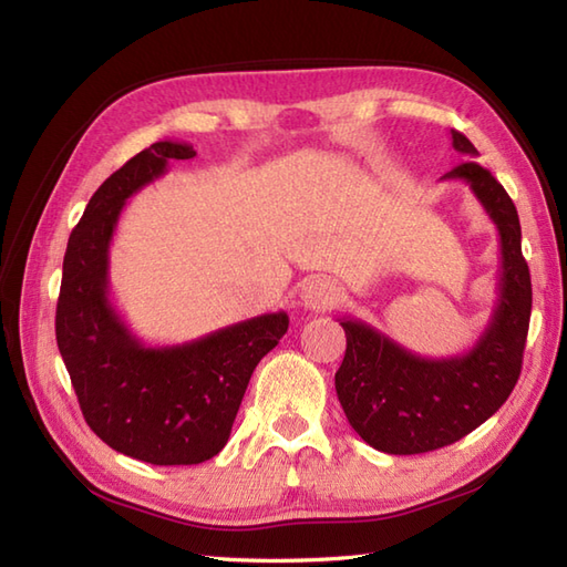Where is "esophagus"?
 I'll use <instances>...</instances> for the list:
<instances>
[{
  "mask_svg": "<svg viewBox=\"0 0 567 567\" xmlns=\"http://www.w3.org/2000/svg\"><path fill=\"white\" fill-rule=\"evenodd\" d=\"M299 299H302L305 309L327 311L336 302H339V285H336L327 275L309 277L302 287V295H299Z\"/></svg>",
  "mask_w": 567,
  "mask_h": 567,
  "instance_id": "obj_1",
  "label": "esophagus"
}]
</instances>
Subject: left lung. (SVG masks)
Here are the masks:
<instances>
[{"label": "left lung", "instance_id": "left-lung-1", "mask_svg": "<svg viewBox=\"0 0 567 567\" xmlns=\"http://www.w3.org/2000/svg\"><path fill=\"white\" fill-rule=\"evenodd\" d=\"M453 148L467 161L443 179H463L497 226V305L485 331L465 353L424 358L370 323L343 317L346 355L336 372V394L348 424L372 449L390 455L429 453L475 431L507 402L522 372L532 319V275L522 256V224L514 202L461 131Z\"/></svg>", "mask_w": 567, "mask_h": 567}]
</instances>
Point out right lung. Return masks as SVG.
Listing matches in <instances>:
<instances>
[{
	"label": "right lung",
	"mask_w": 567,
	"mask_h": 567,
	"mask_svg": "<svg viewBox=\"0 0 567 567\" xmlns=\"http://www.w3.org/2000/svg\"><path fill=\"white\" fill-rule=\"evenodd\" d=\"M189 143L158 141L94 192L72 228L60 282L55 339L90 429L136 461L197 465L219 453L252 370L290 327L272 311L177 346H146L110 297V248L124 204L189 161Z\"/></svg>",
	"instance_id": "obj_1"
}]
</instances>
